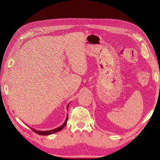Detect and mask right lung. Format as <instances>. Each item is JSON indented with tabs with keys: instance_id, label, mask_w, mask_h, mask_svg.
Masks as SVG:
<instances>
[{
	"instance_id": "1",
	"label": "right lung",
	"mask_w": 160,
	"mask_h": 160,
	"mask_svg": "<svg viewBox=\"0 0 160 160\" xmlns=\"http://www.w3.org/2000/svg\"><path fill=\"white\" fill-rule=\"evenodd\" d=\"M69 104H70V103H69ZM69 104L68 105H67V109H68ZM67 119H68V116H67L66 119H65V122H64L63 124L61 125L60 127L57 128H56V129H51V130H49V131H37V130H36V129H32V128H31V129L34 132H35L36 133H37V134H38V135H49L53 134V133H56V132H59V131H61V130L62 128H63L65 126V125H66L67 122Z\"/></svg>"
}]
</instances>
